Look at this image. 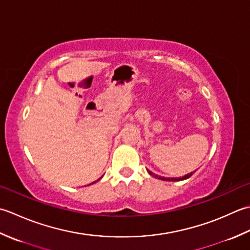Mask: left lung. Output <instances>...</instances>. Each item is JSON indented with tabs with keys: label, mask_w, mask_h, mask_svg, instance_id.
Masks as SVG:
<instances>
[{
	"label": "left lung",
	"mask_w": 250,
	"mask_h": 250,
	"mask_svg": "<svg viewBox=\"0 0 250 250\" xmlns=\"http://www.w3.org/2000/svg\"><path fill=\"white\" fill-rule=\"evenodd\" d=\"M147 172H149V174H150L151 176H153V177L157 178V179L164 180V181H180V180H186V179H188V178H190V177L193 175V172H189V174H187V175H185L183 177H180V178H165V177L157 176V175L153 174V172L150 171V170H147Z\"/></svg>",
	"instance_id": "8db88e82"
}]
</instances>
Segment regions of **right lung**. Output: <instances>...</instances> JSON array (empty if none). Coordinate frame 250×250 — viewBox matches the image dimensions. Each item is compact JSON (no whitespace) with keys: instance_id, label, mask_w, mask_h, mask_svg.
Segmentation results:
<instances>
[{"instance_id":"1","label":"right lung","mask_w":250,"mask_h":250,"mask_svg":"<svg viewBox=\"0 0 250 250\" xmlns=\"http://www.w3.org/2000/svg\"><path fill=\"white\" fill-rule=\"evenodd\" d=\"M99 180V179H98ZM98 180H97V181H98ZM93 183H95V182H93ZM93 183H91V185H93Z\"/></svg>"}]
</instances>
